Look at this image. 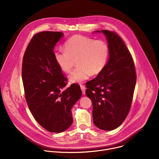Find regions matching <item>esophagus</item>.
I'll return each mask as SVG.
<instances>
[{
  "label": "esophagus",
  "mask_w": 159,
  "mask_h": 159,
  "mask_svg": "<svg viewBox=\"0 0 159 159\" xmlns=\"http://www.w3.org/2000/svg\"><path fill=\"white\" fill-rule=\"evenodd\" d=\"M80 89H81V90H82L83 94H84L85 93V85L80 84Z\"/></svg>",
  "instance_id": "1"
}]
</instances>
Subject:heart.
<instances>
[{
    "label": "heart",
    "instance_id": "b5f03b06",
    "mask_svg": "<svg viewBox=\"0 0 159 159\" xmlns=\"http://www.w3.org/2000/svg\"><path fill=\"white\" fill-rule=\"evenodd\" d=\"M65 49L55 50L54 58L60 69L70 72L77 58L78 66L71 72L69 79L81 82L90 75L99 74L105 66L109 53L108 44L100 39L75 35L65 43Z\"/></svg>",
    "mask_w": 159,
    "mask_h": 159
}]
</instances>
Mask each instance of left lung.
<instances>
[{
  "mask_svg": "<svg viewBox=\"0 0 159 159\" xmlns=\"http://www.w3.org/2000/svg\"><path fill=\"white\" fill-rule=\"evenodd\" d=\"M106 37L109 59L98 76L85 84V94L92 101L94 125L103 130L120 126L129 111L137 80L132 57L115 32L96 31Z\"/></svg>",
  "mask_w": 159,
  "mask_h": 159,
  "instance_id": "8db88e82",
  "label": "left lung"
}]
</instances>
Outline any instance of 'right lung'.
Wrapping results in <instances>:
<instances>
[{"mask_svg":"<svg viewBox=\"0 0 159 159\" xmlns=\"http://www.w3.org/2000/svg\"><path fill=\"white\" fill-rule=\"evenodd\" d=\"M63 33L43 31L34 35L25 51L22 78L33 116L45 129L61 133L73 123L71 109L80 98L77 84L65 87L67 79L54 58L53 49Z\"/></svg>","mask_w":159,"mask_h":159,"instance_id":"1","label":"right lung"}]
</instances>
